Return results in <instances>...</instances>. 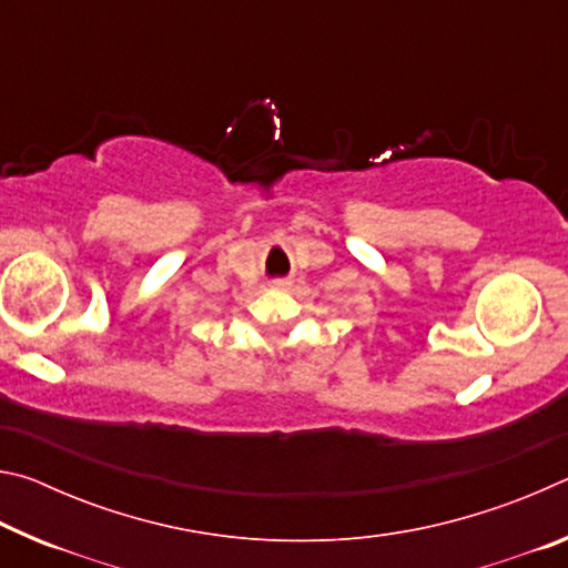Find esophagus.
I'll use <instances>...</instances> for the list:
<instances>
[{"instance_id":"1","label":"esophagus","mask_w":568,"mask_h":568,"mask_svg":"<svg viewBox=\"0 0 568 568\" xmlns=\"http://www.w3.org/2000/svg\"><path fill=\"white\" fill-rule=\"evenodd\" d=\"M275 285H285V281H275Z\"/></svg>"}]
</instances>
